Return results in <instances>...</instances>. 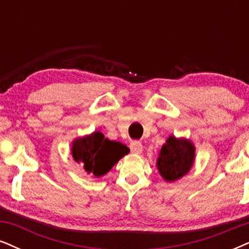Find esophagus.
<instances>
[{
    "label": "esophagus",
    "mask_w": 249,
    "mask_h": 249,
    "mask_svg": "<svg viewBox=\"0 0 249 249\" xmlns=\"http://www.w3.org/2000/svg\"><path fill=\"white\" fill-rule=\"evenodd\" d=\"M130 148H131V152L134 153V154H140L142 152V143L140 142V141L135 140V141H132L130 143Z\"/></svg>",
    "instance_id": "obj_1"
}]
</instances>
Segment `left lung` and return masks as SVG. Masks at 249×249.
Returning a JSON list of instances; mask_svg holds the SVG:
<instances>
[{"instance_id":"1","label":"left lung","mask_w":249,"mask_h":249,"mask_svg":"<svg viewBox=\"0 0 249 249\" xmlns=\"http://www.w3.org/2000/svg\"><path fill=\"white\" fill-rule=\"evenodd\" d=\"M194 146L191 141L170 137L157 159V168L166 181H175L190 171L194 161Z\"/></svg>"}]
</instances>
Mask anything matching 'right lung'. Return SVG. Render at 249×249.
Returning a JSON list of instances; mask_svg holds the SVG:
<instances>
[{
	"instance_id": "1",
	"label": "right lung",
	"mask_w": 249,
	"mask_h": 249,
	"mask_svg": "<svg viewBox=\"0 0 249 249\" xmlns=\"http://www.w3.org/2000/svg\"><path fill=\"white\" fill-rule=\"evenodd\" d=\"M72 156L81 163L88 174L95 177L106 175L130 149L121 142L110 141L100 132L73 141Z\"/></svg>"
}]
</instances>
